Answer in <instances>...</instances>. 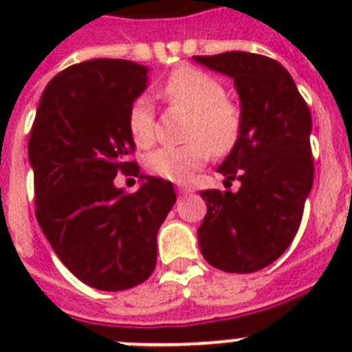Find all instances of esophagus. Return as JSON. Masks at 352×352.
Masks as SVG:
<instances>
[{
    "label": "esophagus",
    "instance_id": "1",
    "mask_svg": "<svg viewBox=\"0 0 352 352\" xmlns=\"http://www.w3.org/2000/svg\"><path fill=\"white\" fill-rule=\"evenodd\" d=\"M192 192H193L192 188H188V186L179 188V193H181V195H188V193H192Z\"/></svg>",
    "mask_w": 352,
    "mask_h": 352
}]
</instances>
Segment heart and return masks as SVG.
Here are the masks:
<instances>
[{
  "label": "heart",
  "instance_id": "1",
  "mask_svg": "<svg viewBox=\"0 0 352 352\" xmlns=\"http://www.w3.org/2000/svg\"><path fill=\"white\" fill-rule=\"evenodd\" d=\"M164 96L170 104L192 113L188 138L192 142L179 148H159L146 159L149 173L166 181L190 182L193 171L210 159V153H226L237 140L241 127L239 109L225 98V87L208 73L195 67H179L168 76ZM127 129L140 148L155 142L153 104L138 96L127 113Z\"/></svg>",
  "mask_w": 352,
  "mask_h": 352
}]
</instances>
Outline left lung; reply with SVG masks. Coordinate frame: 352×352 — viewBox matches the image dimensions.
Listing matches in <instances>:
<instances>
[{"label": "left lung", "instance_id": "left-lung-1", "mask_svg": "<svg viewBox=\"0 0 352 352\" xmlns=\"http://www.w3.org/2000/svg\"><path fill=\"white\" fill-rule=\"evenodd\" d=\"M193 60L230 76L241 102L239 135L217 168L241 188L201 192L208 206L197 228L201 254L225 272H256L276 261L300 228L314 181L311 111L272 58L230 51Z\"/></svg>", "mask_w": 352, "mask_h": 352}]
</instances>
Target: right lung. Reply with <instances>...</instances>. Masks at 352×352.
<instances>
[{"mask_svg": "<svg viewBox=\"0 0 352 352\" xmlns=\"http://www.w3.org/2000/svg\"><path fill=\"white\" fill-rule=\"evenodd\" d=\"M148 71L109 58L71 65L47 84L30 129L38 225L80 281L107 292L153 274L157 232L177 199L160 177L140 175L135 193L113 181L137 168L127 113Z\"/></svg>", "mask_w": 352, "mask_h": 352, "instance_id": "obj_1", "label": "right lung"}]
</instances>
